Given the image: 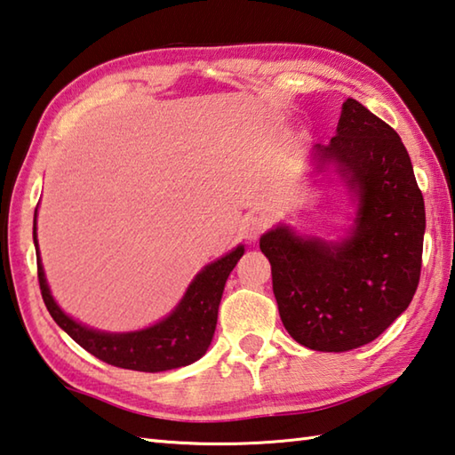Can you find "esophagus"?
<instances>
[{
    "instance_id": "1",
    "label": "esophagus",
    "mask_w": 455,
    "mask_h": 455,
    "mask_svg": "<svg viewBox=\"0 0 455 455\" xmlns=\"http://www.w3.org/2000/svg\"><path fill=\"white\" fill-rule=\"evenodd\" d=\"M267 228V219L260 217V214H251L246 217L241 225V235L246 238V241H256L260 236L262 230Z\"/></svg>"
}]
</instances>
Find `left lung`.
I'll use <instances>...</instances> for the list:
<instances>
[{
  "label": "left lung",
  "mask_w": 455,
  "mask_h": 455,
  "mask_svg": "<svg viewBox=\"0 0 455 455\" xmlns=\"http://www.w3.org/2000/svg\"><path fill=\"white\" fill-rule=\"evenodd\" d=\"M320 175L346 188L350 225L324 238L278 222L260 251L288 334L310 350L348 352L376 340L414 299L424 196L400 135L356 99L342 105L336 137L312 147L310 177Z\"/></svg>",
  "instance_id": "1"
}]
</instances>
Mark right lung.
Returning <instances> with one entry per match:
<instances>
[{
  "label": "right lung",
  "instance_id": "1",
  "mask_svg": "<svg viewBox=\"0 0 455 455\" xmlns=\"http://www.w3.org/2000/svg\"><path fill=\"white\" fill-rule=\"evenodd\" d=\"M33 244L37 254L41 296L57 326L95 358L111 366L137 371L183 368L204 356L217 328L219 304L227 278L244 254V244H236L230 252L203 267L187 286L177 307L155 324L129 332H107L69 316L53 299L39 254L37 209L33 214Z\"/></svg>",
  "mask_w": 455,
  "mask_h": 455
}]
</instances>
